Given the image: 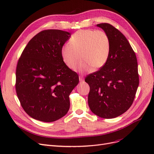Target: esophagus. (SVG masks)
Wrapping results in <instances>:
<instances>
[{"instance_id": "esophagus-1", "label": "esophagus", "mask_w": 154, "mask_h": 154, "mask_svg": "<svg viewBox=\"0 0 154 154\" xmlns=\"http://www.w3.org/2000/svg\"><path fill=\"white\" fill-rule=\"evenodd\" d=\"M79 81H80V82H84V77L83 76H82V75H80L79 76Z\"/></svg>"}]
</instances>
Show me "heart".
I'll return each mask as SVG.
<instances>
[{"label": "heart", "instance_id": "b5f03b06", "mask_svg": "<svg viewBox=\"0 0 154 154\" xmlns=\"http://www.w3.org/2000/svg\"><path fill=\"white\" fill-rule=\"evenodd\" d=\"M110 51V39L104 31L82 29L72 35L69 45L62 46L61 57L65 65L72 69L79 62L80 56L82 61L75 70L85 73L91 72L93 67H103L108 60Z\"/></svg>", "mask_w": 154, "mask_h": 154}]
</instances>
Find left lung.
I'll list each match as a JSON object with an SVG mask.
<instances>
[{
	"instance_id": "obj_1",
	"label": "left lung",
	"mask_w": 154,
	"mask_h": 154,
	"mask_svg": "<svg viewBox=\"0 0 154 154\" xmlns=\"http://www.w3.org/2000/svg\"><path fill=\"white\" fill-rule=\"evenodd\" d=\"M108 35L111 51L99 70L87 76L88 104L97 116L111 119L123 114L131 106L139 84L137 60L126 37L108 23L96 25Z\"/></svg>"
}]
</instances>
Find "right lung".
<instances>
[{
  "mask_svg": "<svg viewBox=\"0 0 154 154\" xmlns=\"http://www.w3.org/2000/svg\"><path fill=\"white\" fill-rule=\"evenodd\" d=\"M70 36L59 29L42 31L30 40L18 60L17 96L25 112L39 121H57L70 108L69 95L79 80L63 63L61 48Z\"/></svg>",
  "mask_w": 154,
  "mask_h": 154,
  "instance_id": "add662e5",
  "label": "right lung"
}]
</instances>
